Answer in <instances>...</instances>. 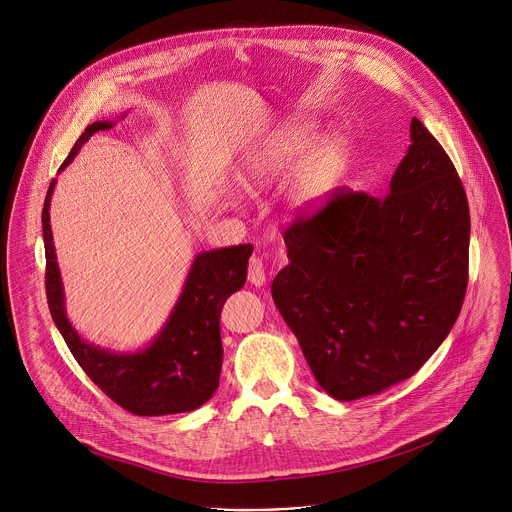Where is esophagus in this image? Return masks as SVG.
Listing matches in <instances>:
<instances>
[{
    "instance_id": "34e87169",
    "label": "esophagus",
    "mask_w": 512,
    "mask_h": 512,
    "mask_svg": "<svg viewBox=\"0 0 512 512\" xmlns=\"http://www.w3.org/2000/svg\"><path fill=\"white\" fill-rule=\"evenodd\" d=\"M265 279H267V275H265V265H263V261H261L259 257H253V259L249 261V281L259 287V285L265 283Z\"/></svg>"
}]
</instances>
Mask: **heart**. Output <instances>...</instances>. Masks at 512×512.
Here are the masks:
<instances>
[{
    "label": "heart",
    "mask_w": 512,
    "mask_h": 512,
    "mask_svg": "<svg viewBox=\"0 0 512 512\" xmlns=\"http://www.w3.org/2000/svg\"><path fill=\"white\" fill-rule=\"evenodd\" d=\"M314 133L289 125L271 137L245 164L243 176L251 186H265L302 166L291 184L289 198L300 210L322 206L348 168V148L338 137L314 145Z\"/></svg>",
    "instance_id": "b5f03b06"
}]
</instances>
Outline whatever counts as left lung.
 I'll return each mask as SVG.
<instances>
[{
	"instance_id": "obj_1",
	"label": "left lung",
	"mask_w": 512,
	"mask_h": 512,
	"mask_svg": "<svg viewBox=\"0 0 512 512\" xmlns=\"http://www.w3.org/2000/svg\"><path fill=\"white\" fill-rule=\"evenodd\" d=\"M271 285L320 387L338 401L415 375L458 320L468 285L470 210L437 139L411 119L389 192L338 188L283 235Z\"/></svg>"
}]
</instances>
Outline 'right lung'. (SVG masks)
Here are the masks:
<instances>
[{"mask_svg": "<svg viewBox=\"0 0 512 512\" xmlns=\"http://www.w3.org/2000/svg\"><path fill=\"white\" fill-rule=\"evenodd\" d=\"M113 125V121L91 123L72 145L60 172L75 160L93 133L111 129ZM54 184L56 180L50 182L42 210L46 298L52 320L72 356L107 397L135 415H174L198 409L218 389L223 367L218 320L227 298L247 281L253 247L237 245L198 253L176 306L148 346L135 352L101 348L81 338L66 316L64 285L56 263L48 212Z\"/></svg>", "mask_w": 512, "mask_h": 512, "instance_id": "obj_1", "label": "right lung"}]
</instances>
